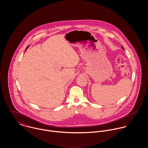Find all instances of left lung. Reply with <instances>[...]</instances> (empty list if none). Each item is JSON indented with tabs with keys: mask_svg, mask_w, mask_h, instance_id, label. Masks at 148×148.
Wrapping results in <instances>:
<instances>
[{
	"mask_svg": "<svg viewBox=\"0 0 148 148\" xmlns=\"http://www.w3.org/2000/svg\"><path fill=\"white\" fill-rule=\"evenodd\" d=\"M122 48H123V49H124V47H123V46H122Z\"/></svg>",
	"mask_w": 148,
	"mask_h": 148,
	"instance_id": "obj_1",
	"label": "left lung"
}]
</instances>
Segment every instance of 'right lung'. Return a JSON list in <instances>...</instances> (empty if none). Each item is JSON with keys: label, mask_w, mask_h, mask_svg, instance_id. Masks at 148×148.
Listing matches in <instances>:
<instances>
[{"label": "right lung", "mask_w": 148, "mask_h": 148, "mask_svg": "<svg viewBox=\"0 0 148 148\" xmlns=\"http://www.w3.org/2000/svg\"><path fill=\"white\" fill-rule=\"evenodd\" d=\"M28 47H29V45H28V47H27V48H26V49H25V51H26V49H27V48H28Z\"/></svg>", "instance_id": "right-lung-1"}]
</instances>
